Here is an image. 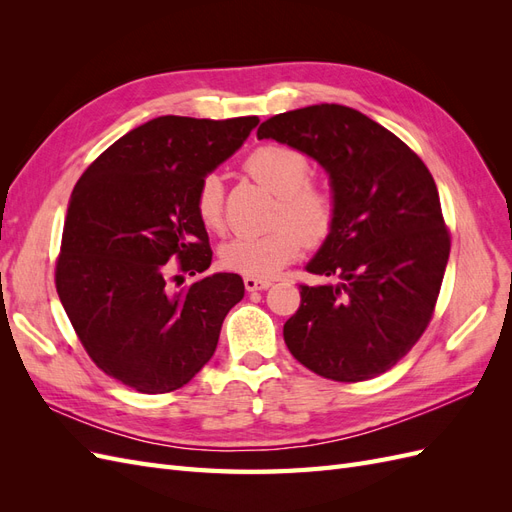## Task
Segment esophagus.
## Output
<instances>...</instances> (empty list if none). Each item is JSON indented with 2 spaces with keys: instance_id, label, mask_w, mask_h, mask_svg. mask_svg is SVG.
Instances as JSON below:
<instances>
[{
  "instance_id": "1",
  "label": "esophagus",
  "mask_w": 512,
  "mask_h": 512,
  "mask_svg": "<svg viewBox=\"0 0 512 512\" xmlns=\"http://www.w3.org/2000/svg\"><path fill=\"white\" fill-rule=\"evenodd\" d=\"M243 284L247 290L254 292V290H267L271 286V280H262V277H245Z\"/></svg>"
}]
</instances>
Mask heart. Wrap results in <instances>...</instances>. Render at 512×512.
Listing matches in <instances>:
<instances>
[{
  "label": "heart",
  "mask_w": 512,
  "mask_h": 512,
  "mask_svg": "<svg viewBox=\"0 0 512 512\" xmlns=\"http://www.w3.org/2000/svg\"><path fill=\"white\" fill-rule=\"evenodd\" d=\"M245 173L277 196L275 228L265 235L235 237L222 245L220 260L230 271L247 277H271L299 258L303 245H320L335 224L333 194L312 183V160L301 149L267 143L243 162ZM198 222L211 232L226 224L224 185L218 175H205L194 194Z\"/></svg>",
  "instance_id": "heart-1"
}]
</instances>
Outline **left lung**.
I'll return each instance as SVG.
<instances>
[{"label": "left lung", "mask_w": 512, "mask_h": 512, "mask_svg": "<svg viewBox=\"0 0 512 512\" xmlns=\"http://www.w3.org/2000/svg\"><path fill=\"white\" fill-rule=\"evenodd\" d=\"M258 138L301 149L331 177L335 224L284 324L294 359L335 382L389 371L431 322L451 252L436 181L423 160L367 115L314 104L260 123Z\"/></svg>", "instance_id": "1"}]
</instances>
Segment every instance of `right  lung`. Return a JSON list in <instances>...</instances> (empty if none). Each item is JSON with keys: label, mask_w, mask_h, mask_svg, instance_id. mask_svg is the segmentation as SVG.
<instances>
[{"label": "right lung", "mask_w": 512, "mask_h": 512, "mask_svg": "<svg viewBox=\"0 0 512 512\" xmlns=\"http://www.w3.org/2000/svg\"><path fill=\"white\" fill-rule=\"evenodd\" d=\"M258 121L151 119L100 153L74 185L55 265L59 301L91 361L138 393L188 384L243 299L237 273L181 288L175 271L209 269L213 252L194 194Z\"/></svg>", "instance_id": "right-lung-1"}]
</instances>
